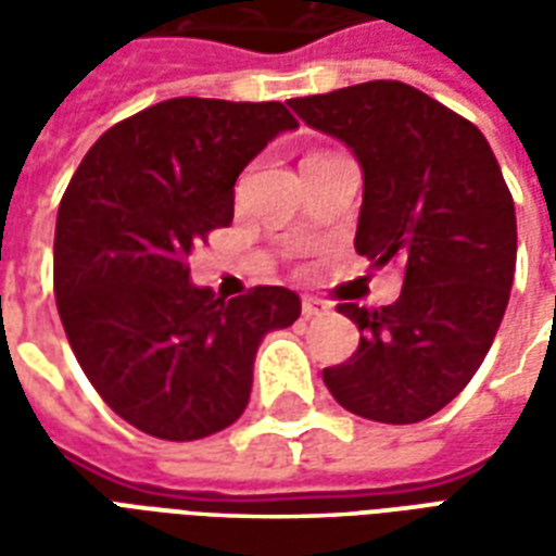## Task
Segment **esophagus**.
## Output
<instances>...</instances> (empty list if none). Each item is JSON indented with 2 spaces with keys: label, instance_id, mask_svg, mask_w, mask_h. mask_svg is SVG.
<instances>
[{
  "label": "esophagus",
  "instance_id": "1",
  "mask_svg": "<svg viewBox=\"0 0 556 556\" xmlns=\"http://www.w3.org/2000/svg\"><path fill=\"white\" fill-rule=\"evenodd\" d=\"M301 309H303V315H306V318H318V315L330 313V306H327L325 301H318V298H309V294L303 298Z\"/></svg>",
  "mask_w": 556,
  "mask_h": 556
}]
</instances>
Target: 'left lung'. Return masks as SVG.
I'll return each instance as SVG.
<instances>
[{"mask_svg":"<svg viewBox=\"0 0 556 556\" xmlns=\"http://www.w3.org/2000/svg\"><path fill=\"white\" fill-rule=\"evenodd\" d=\"M363 166L354 250L405 265L396 303L337 309L361 345L325 369L339 405L375 422H419L450 405L485 361L515 274V205L477 125L399 79L291 98Z\"/></svg>","mask_w":556,"mask_h":556,"instance_id":"1","label":"left lung"}]
</instances>
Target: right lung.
Here are the masks:
<instances>
[{"label": "right lung", "mask_w": 556, "mask_h": 556, "mask_svg": "<svg viewBox=\"0 0 556 556\" xmlns=\"http://www.w3.org/2000/svg\"><path fill=\"white\" fill-rule=\"evenodd\" d=\"M298 122L286 103L172 98L103 134L67 184L53 243L59 318L122 419L199 441L241 417L255 351L301 315L282 286L214 298L190 253L235 217L243 166Z\"/></svg>", "instance_id": "1"}]
</instances>
